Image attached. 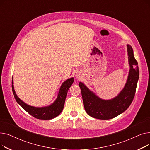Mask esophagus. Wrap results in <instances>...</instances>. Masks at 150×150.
<instances>
[{
	"instance_id": "34e87169",
	"label": "esophagus",
	"mask_w": 150,
	"mask_h": 150,
	"mask_svg": "<svg viewBox=\"0 0 150 150\" xmlns=\"http://www.w3.org/2000/svg\"><path fill=\"white\" fill-rule=\"evenodd\" d=\"M76 76H78V77H80V74H78H78H76Z\"/></svg>"
}]
</instances>
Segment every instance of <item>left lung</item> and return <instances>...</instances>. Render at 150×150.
I'll return each instance as SVG.
<instances>
[{
  "mask_svg": "<svg viewBox=\"0 0 150 150\" xmlns=\"http://www.w3.org/2000/svg\"><path fill=\"white\" fill-rule=\"evenodd\" d=\"M127 49L130 66L129 75L123 89L116 97L109 100H102L83 83H79L85 111L92 117L101 120L113 119L125 111L134 98L139 70L137 61L134 57L132 47L128 44Z\"/></svg>",
  "mask_w": 150,
  "mask_h": 150,
  "instance_id": "8db88e82",
  "label": "left lung"
}]
</instances>
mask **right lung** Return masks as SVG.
I'll list each match as a JSON object with an SVG mask.
<instances>
[{
  "mask_svg": "<svg viewBox=\"0 0 150 150\" xmlns=\"http://www.w3.org/2000/svg\"><path fill=\"white\" fill-rule=\"evenodd\" d=\"M74 83V78H69L63 83L61 86V88L58 93L57 100L53 104L49 106L37 108L29 106L23 102L16 94L14 89L13 81L12 78V91L14 94V97L21 106L31 115H32L36 119L40 120H50L52 119L59 115L64 108L65 100L67 93V91L70 87Z\"/></svg>",
  "mask_w": 150,
  "mask_h": 150,
  "instance_id": "1",
  "label": "right lung"
}]
</instances>
